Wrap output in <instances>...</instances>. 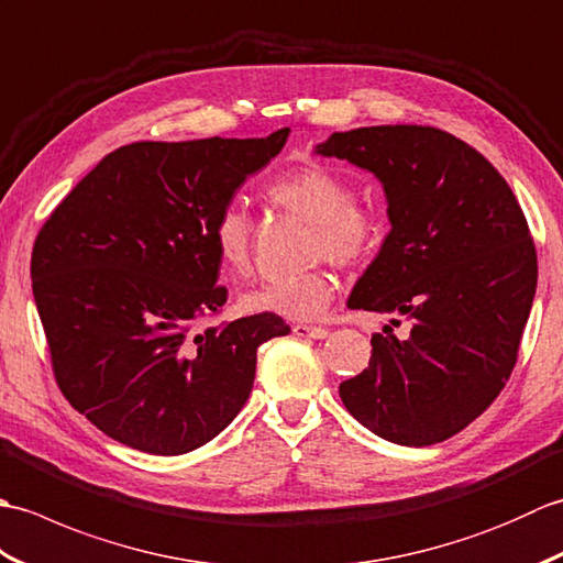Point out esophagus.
<instances>
[{"label": "esophagus", "mask_w": 563, "mask_h": 563, "mask_svg": "<svg viewBox=\"0 0 563 563\" xmlns=\"http://www.w3.org/2000/svg\"><path fill=\"white\" fill-rule=\"evenodd\" d=\"M295 336H302V339H327L329 336V329L324 327H309V324H295L292 327Z\"/></svg>", "instance_id": "obj_1"}]
</instances>
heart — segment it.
<instances>
[{
  "mask_svg": "<svg viewBox=\"0 0 563 563\" xmlns=\"http://www.w3.org/2000/svg\"><path fill=\"white\" fill-rule=\"evenodd\" d=\"M273 206L312 224L309 258L327 256L339 266H357L379 242V220L353 202V186L329 166L305 164L268 188ZM222 268L242 278L254 266V230L239 208H224L212 230ZM336 278L324 268L305 271L295 278L263 283L242 295L249 314H273L290 321H312L327 312Z\"/></svg>",
  "mask_w": 563,
  "mask_h": 563,
  "instance_id": "b5f03b06",
  "label": "heart"
}]
</instances>
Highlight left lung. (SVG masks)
<instances>
[{"instance_id":"left-lung-1","label":"left lung","mask_w":563,"mask_h":563,"mask_svg":"<svg viewBox=\"0 0 563 563\" xmlns=\"http://www.w3.org/2000/svg\"><path fill=\"white\" fill-rule=\"evenodd\" d=\"M317 154L373 172L387 196L391 230L349 307L411 324L406 339L375 333L341 399L379 438L435 445L482 416L516 367L537 288L528 220L494 164L445 130L357 128Z\"/></svg>"}]
</instances>
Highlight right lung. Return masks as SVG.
Returning <instances> with one entry per match:
<instances>
[{
    "label": "right lung",
    "mask_w": 563,
    "mask_h": 563,
    "mask_svg": "<svg viewBox=\"0 0 563 563\" xmlns=\"http://www.w3.org/2000/svg\"><path fill=\"white\" fill-rule=\"evenodd\" d=\"M288 133L118 147L41 227L31 280L57 387L109 438L206 445L246 404L258 345L290 333L273 314L196 329L227 302L214 222Z\"/></svg>",
    "instance_id": "add662e5"
}]
</instances>
